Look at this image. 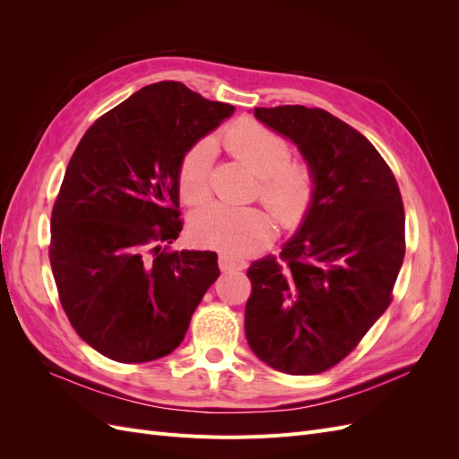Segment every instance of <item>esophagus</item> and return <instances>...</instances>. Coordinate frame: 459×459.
<instances>
[{"label":"esophagus","instance_id":"34e87169","mask_svg":"<svg viewBox=\"0 0 459 459\" xmlns=\"http://www.w3.org/2000/svg\"><path fill=\"white\" fill-rule=\"evenodd\" d=\"M218 266L221 272H233V270H245L247 262L243 258H238L233 255H220L218 256Z\"/></svg>","mask_w":459,"mask_h":459}]
</instances>
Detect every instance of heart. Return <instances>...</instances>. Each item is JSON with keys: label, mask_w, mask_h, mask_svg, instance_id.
<instances>
[{"label": "heart", "mask_w": 459, "mask_h": 459, "mask_svg": "<svg viewBox=\"0 0 459 459\" xmlns=\"http://www.w3.org/2000/svg\"><path fill=\"white\" fill-rule=\"evenodd\" d=\"M220 142L233 159L258 176V197L283 228H293L307 216L316 193V174L308 160L290 159L287 137L253 118L231 122ZM214 145L211 140L193 143L178 166V189L187 204H199L212 191ZM193 239L220 251L245 255L268 243L272 220L256 206L235 208L211 203L191 216Z\"/></svg>", "instance_id": "obj_1"}]
</instances>
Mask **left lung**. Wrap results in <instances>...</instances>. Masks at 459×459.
<instances>
[{"mask_svg":"<svg viewBox=\"0 0 459 459\" xmlns=\"http://www.w3.org/2000/svg\"><path fill=\"white\" fill-rule=\"evenodd\" d=\"M293 140L316 174L299 233L247 270L248 346L289 375H316L349 356L393 302L406 253L404 203L366 137L317 107L255 108Z\"/></svg>","mask_w":459,"mask_h":459,"instance_id":"1","label":"left lung"}]
</instances>
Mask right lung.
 <instances>
[{
    "label": "right lung",
    "mask_w": 459,
    "mask_h": 459,
    "mask_svg": "<svg viewBox=\"0 0 459 459\" xmlns=\"http://www.w3.org/2000/svg\"><path fill=\"white\" fill-rule=\"evenodd\" d=\"M233 113L182 82H157L97 118L66 166L51 211L49 262L78 335L122 364L184 341L218 270L211 251H170L184 152Z\"/></svg>",
    "instance_id": "1"
}]
</instances>
